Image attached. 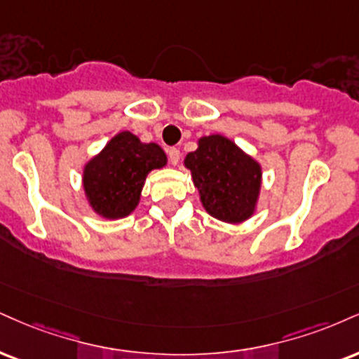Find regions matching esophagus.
Masks as SVG:
<instances>
[{"instance_id":"obj_1","label":"esophagus","mask_w":359,"mask_h":359,"mask_svg":"<svg viewBox=\"0 0 359 359\" xmlns=\"http://www.w3.org/2000/svg\"><path fill=\"white\" fill-rule=\"evenodd\" d=\"M168 161H170L172 165H177L180 162V150L175 149V147L168 149Z\"/></svg>"}]
</instances>
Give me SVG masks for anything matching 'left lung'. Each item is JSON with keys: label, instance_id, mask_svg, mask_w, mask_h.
Instances as JSON below:
<instances>
[{"label": "left lung", "instance_id": "8db88e82", "mask_svg": "<svg viewBox=\"0 0 359 359\" xmlns=\"http://www.w3.org/2000/svg\"><path fill=\"white\" fill-rule=\"evenodd\" d=\"M201 204L217 221L241 224L256 214L262 187V167L231 138L212 133L197 140L184 158Z\"/></svg>", "mask_w": 359, "mask_h": 359}]
</instances>
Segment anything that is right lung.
<instances>
[{
	"mask_svg": "<svg viewBox=\"0 0 359 359\" xmlns=\"http://www.w3.org/2000/svg\"><path fill=\"white\" fill-rule=\"evenodd\" d=\"M165 165L167 155L161 145L145 144L128 130L116 133L83 165L86 202L103 219L127 217L140 202L147 175Z\"/></svg>",
	"mask_w": 359,
	"mask_h": 359,
	"instance_id": "right-lung-1",
	"label": "right lung"
}]
</instances>
